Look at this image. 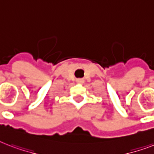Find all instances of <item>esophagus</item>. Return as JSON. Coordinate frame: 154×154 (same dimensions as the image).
I'll return each instance as SVG.
<instances>
[{"label":"esophagus","instance_id":"esophagus-1","mask_svg":"<svg viewBox=\"0 0 154 154\" xmlns=\"http://www.w3.org/2000/svg\"><path fill=\"white\" fill-rule=\"evenodd\" d=\"M77 82H79V83H82V82H83V81H82V79H78L77 80Z\"/></svg>","mask_w":154,"mask_h":154}]
</instances>
